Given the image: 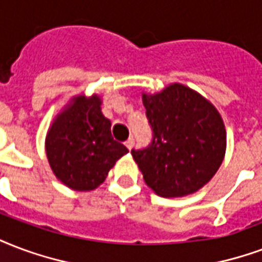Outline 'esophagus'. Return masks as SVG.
Masks as SVG:
<instances>
[{"instance_id":"34e87169","label":"esophagus","mask_w":262,"mask_h":262,"mask_svg":"<svg viewBox=\"0 0 262 262\" xmlns=\"http://www.w3.org/2000/svg\"><path fill=\"white\" fill-rule=\"evenodd\" d=\"M133 144H135V140H133V137H129V139L125 141V146L127 147L129 150H132V148H133Z\"/></svg>"}]
</instances>
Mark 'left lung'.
I'll use <instances>...</instances> for the list:
<instances>
[{
	"instance_id": "1",
	"label": "left lung",
	"mask_w": 262,
	"mask_h": 262,
	"mask_svg": "<svg viewBox=\"0 0 262 262\" xmlns=\"http://www.w3.org/2000/svg\"><path fill=\"white\" fill-rule=\"evenodd\" d=\"M152 129L147 148L132 150L146 185L161 197L200 190L220 169L226 130L218 110L190 87L172 83L141 94Z\"/></svg>"
}]
</instances>
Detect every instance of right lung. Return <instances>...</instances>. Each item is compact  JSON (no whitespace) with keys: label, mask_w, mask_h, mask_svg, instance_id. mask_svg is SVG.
<instances>
[{"label":"right lung","mask_w":262,"mask_h":262,"mask_svg":"<svg viewBox=\"0 0 262 262\" xmlns=\"http://www.w3.org/2000/svg\"><path fill=\"white\" fill-rule=\"evenodd\" d=\"M98 94L72 97L46 136V154L54 175L76 191H92L105 180L121 157L129 152L114 140L111 121L102 115Z\"/></svg>","instance_id":"add662e5"}]
</instances>
